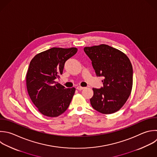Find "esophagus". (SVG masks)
<instances>
[{
  "label": "esophagus",
  "instance_id": "obj_1",
  "mask_svg": "<svg viewBox=\"0 0 157 157\" xmlns=\"http://www.w3.org/2000/svg\"><path fill=\"white\" fill-rule=\"evenodd\" d=\"M85 88V87H82V86H77V89L78 90H83Z\"/></svg>",
  "mask_w": 157,
  "mask_h": 157
}]
</instances>
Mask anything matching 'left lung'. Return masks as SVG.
<instances>
[{
    "instance_id": "8db88e82",
    "label": "left lung",
    "mask_w": 157,
    "mask_h": 157,
    "mask_svg": "<svg viewBox=\"0 0 157 157\" xmlns=\"http://www.w3.org/2000/svg\"><path fill=\"white\" fill-rule=\"evenodd\" d=\"M97 77H103V86L93 88L91 106L104 114L119 110L128 99L132 86V67L122 52L101 44L84 48Z\"/></svg>"
}]
</instances>
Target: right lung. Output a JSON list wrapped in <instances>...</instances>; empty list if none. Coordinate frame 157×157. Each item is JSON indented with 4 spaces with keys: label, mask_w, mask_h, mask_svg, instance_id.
I'll use <instances>...</instances> for the list:
<instances>
[{
    "label": "right lung",
    "mask_w": 157,
    "mask_h": 157,
    "mask_svg": "<svg viewBox=\"0 0 157 157\" xmlns=\"http://www.w3.org/2000/svg\"><path fill=\"white\" fill-rule=\"evenodd\" d=\"M77 48H52L36 55L26 74L29 97L44 115L56 117L68 108L75 88H66L55 79L63 74L66 61L76 54Z\"/></svg>",
    "instance_id": "right-lung-1"
}]
</instances>
